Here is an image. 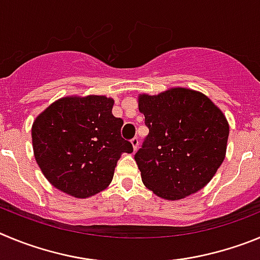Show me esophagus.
<instances>
[{
	"label": "esophagus",
	"instance_id": "34e87169",
	"mask_svg": "<svg viewBox=\"0 0 260 260\" xmlns=\"http://www.w3.org/2000/svg\"><path fill=\"white\" fill-rule=\"evenodd\" d=\"M131 142H132V145H133V149H135V150H137V147H139V142H140L139 137H137V136H136V137H133V139L131 140Z\"/></svg>",
	"mask_w": 260,
	"mask_h": 260
}]
</instances>
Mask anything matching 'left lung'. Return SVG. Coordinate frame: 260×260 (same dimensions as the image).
<instances>
[{
  "mask_svg": "<svg viewBox=\"0 0 260 260\" xmlns=\"http://www.w3.org/2000/svg\"><path fill=\"white\" fill-rule=\"evenodd\" d=\"M149 135L135 154L146 188L165 200L202 189L223 163L229 125L205 94L175 88L140 95Z\"/></svg>",
  "mask_w": 260,
  "mask_h": 260,
  "instance_id": "left-lung-1",
  "label": "left lung"
}]
</instances>
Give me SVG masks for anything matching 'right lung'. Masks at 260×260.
I'll list each match as a JSON object with an SVG mask.
<instances>
[{"label": "right lung", "mask_w": 260, "mask_h": 260, "mask_svg": "<svg viewBox=\"0 0 260 260\" xmlns=\"http://www.w3.org/2000/svg\"><path fill=\"white\" fill-rule=\"evenodd\" d=\"M104 95L62 98L32 125L35 158L51 185L76 198L104 190L116 163L133 146L121 137L123 119Z\"/></svg>", "instance_id": "obj_1"}]
</instances>
